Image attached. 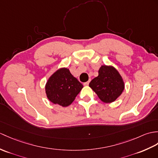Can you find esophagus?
Returning <instances> with one entry per match:
<instances>
[{
	"label": "esophagus",
	"instance_id": "1",
	"mask_svg": "<svg viewBox=\"0 0 158 158\" xmlns=\"http://www.w3.org/2000/svg\"><path fill=\"white\" fill-rule=\"evenodd\" d=\"M90 81V80H89ZM89 81H87V82H85V83H84V85H89Z\"/></svg>",
	"mask_w": 158,
	"mask_h": 158
}]
</instances>
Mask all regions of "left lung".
<instances>
[{
    "mask_svg": "<svg viewBox=\"0 0 158 158\" xmlns=\"http://www.w3.org/2000/svg\"><path fill=\"white\" fill-rule=\"evenodd\" d=\"M97 77L91 80L89 87L105 103L115 101L124 90L123 80L115 68L102 66Z\"/></svg>",
    "mask_w": 158,
    "mask_h": 158,
    "instance_id": "8db88e82",
    "label": "left lung"
}]
</instances>
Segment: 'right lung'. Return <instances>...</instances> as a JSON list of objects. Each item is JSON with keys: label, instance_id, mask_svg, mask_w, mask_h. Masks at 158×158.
<instances>
[{"label": "right lung", "instance_id": "1", "mask_svg": "<svg viewBox=\"0 0 158 158\" xmlns=\"http://www.w3.org/2000/svg\"><path fill=\"white\" fill-rule=\"evenodd\" d=\"M83 85L67 69H60L49 78L46 85L48 98L54 104L66 107L75 100Z\"/></svg>", "mask_w": 158, "mask_h": 158}]
</instances>
